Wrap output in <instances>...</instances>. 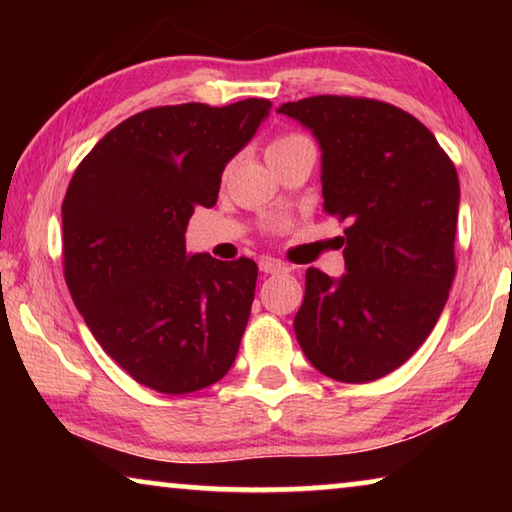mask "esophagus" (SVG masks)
<instances>
[{
  "label": "esophagus",
  "instance_id": "esophagus-1",
  "mask_svg": "<svg viewBox=\"0 0 512 512\" xmlns=\"http://www.w3.org/2000/svg\"><path fill=\"white\" fill-rule=\"evenodd\" d=\"M259 271L262 273H284V271H289L287 266H284L282 262H277V259H273V257H264V259H259Z\"/></svg>",
  "mask_w": 512,
  "mask_h": 512
}]
</instances>
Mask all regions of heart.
Masks as SVG:
<instances>
[{"label": "heart", "mask_w": 512, "mask_h": 512, "mask_svg": "<svg viewBox=\"0 0 512 512\" xmlns=\"http://www.w3.org/2000/svg\"><path fill=\"white\" fill-rule=\"evenodd\" d=\"M300 142H305V137L302 135H280V137H275V140L268 144V149H266V155H273V153H280V151H284V149H289V146H296V144H300Z\"/></svg>", "instance_id": "obj_1"}]
</instances>
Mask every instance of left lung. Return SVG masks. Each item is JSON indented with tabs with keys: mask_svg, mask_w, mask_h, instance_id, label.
<instances>
[{
	"mask_svg": "<svg viewBox=\"0 0 512 512\" xmlns=\"http://www.w3.org/2000/svg\"><path fill=\"white\" fill-rule=\"evenodd\" d=\"M277 112L314 135L323 210L348 223L345 273L307 268L296 339L323 375L375 381L420 348L447 302L456 169L429 128L391 103L325 94Z\"/></svg>",
	"mask_w": 512,
	"mask_h": 512,
	"instance_id": "1",
	"label": "left lung"
}]
</instances>
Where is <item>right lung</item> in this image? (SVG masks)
I'll use <instances>...</instances> for the list:
<instances>
[{
  "label": "right lung",
  "instance_id": "obj_1",
  "mask_svg": "<svg viewBox=\"0 0 512 512\" xmlns=\"http://www.w3.org/2000/svg\"><path fill=\"white\" fill-rule=\"evenodd\" d=\"M271 101L151 108L88 153L63 201L65 282L103 352L160 393L183 395L232 368L257 264L187 253L196 205L219 198L225 164Z\"/></svg>",
  "mask_w": 512,
  "mask_h": 512
}]
</instances>
